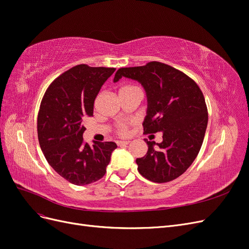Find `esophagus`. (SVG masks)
Here are the masks:
<instances>
[{"label": "esophagus", "mask_w": 249, "mask_h": 249, "mask_svg": "<svg viewBox=\"0 0 249 249\" xmlns=\"http://www.w3.org/2000/svg\"><path fill=\"white\" fill-rule=\"evenodd\" d=\"M130 143V141L127 140H122V141H117V145L123 146V145H127Z\"/></svg>", "instance_id": "obj_1"}]
</instances>
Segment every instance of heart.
I'll list each match as a JSON object with an SVG mask.
<instances>
[{"label": "heart", "instance_id": "obj_1", "mask_svg": "<svg viewBox=\"0 0 249 249\" xmlns=\"http://www.w3.org/2000/svg\"><path fill=\"white\" fill-rule=\"evenodd\" d=\"M135 89H139L138 87L136 86H133V85H124L123 86L122 88H120V92L122 91H130V90H135ZM127 131V126L126 124H122L118 125V129H117V132L120 134V135H124Z\"/></svg>", "mask_w": 249, "mask_h": 249}]
</instances>
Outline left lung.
<instances>
[{
	"label": "left lung",
	"mask_w": 249,
	"mask_h": 249,
	"mask_svg": "<svg viewBox=\"0 0 249 249\" xmlns=\"http://www.w3.org/2000/svg\"><path fill=\"white\" fill-rule=\"evenodd\" d=\"M123 77L138 81L145 89L147 114L143 131L163 134L161 143L144 139L148 150L136 160L138 171L154 183L170 182L182 176L199 153L208 124L205 97L191 78L161 62L123 67L114 82Z\"/></svg>",
	"instance_id": "8db88e82"
}]
</instances>
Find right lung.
<instances>
[{"label":"right lung","mask_w":249,"mask_h":249,"mask_svg":"<svg viewBox=\"0 0 249 249\" xmlns=\"http://www.w3.org/2000/svg\"><path fill=\"white\" fill-rule=\"evenodd\" d=\"M114 67L79 64L51 83L37 117L42 153L59 176L78 186L102 178L117 145L114 142L83 140L85 116L93 115L94 100Z\"/></svg>","instance_id":"obj_1"}]
</instances>
